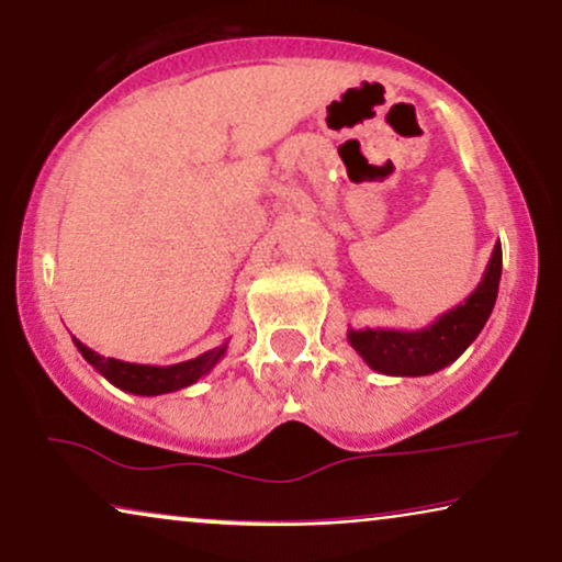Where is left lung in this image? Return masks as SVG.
Instances as JSON below:
<instances>
[{"mask_svg": "<svg viewBox=\"0 0 562 562\" xmlns=\"http://www.w3.org/2000/svg\"><path fill=\"white\" fill-rule=\"evenodd\" d=\"M502 278L499 239L476 290L464 303L439 315L418 330L363 328L348 330V342L375 373L386 375H431L454 363L472 346L495 307Z\"/></svg>", "mask_w": 562, "mask_h": 562, "instance_id": "obj_1", "label": "left lung"}]
</instances>
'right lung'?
<instances>
[{
	"mask_svg": "<svg viewBox=\"0 0 562 562\" xmlns=\"http://www.w3.org/2000/svg\"><path fill=\"white\" fill-rule=\"evenodd\" d=\"M75 346L82 353V358L95 368V371L113 383L115 389L136 393V396H161V393H173L196 383L201 375H206L212 368L220 363V358L227 353V342L220 348L206 350L191 361H181L173 366H144V363H128L119 361V358L98 356L95 350L82 346L78 338H72Z\"/></svg>",
	"mask_w": 562,
	"mask_h": 562,
	"instance_id": "right-lung-1",
	"label": "right lung"
}]
</instances>
